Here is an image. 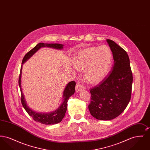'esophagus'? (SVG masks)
I'll list each match as a JSON object with an SVG mask.
<instances>
[{
  "label": "esophagus",
  "mask_w": 150,
  "mask_h": 150,
  "mask_svg": "<svg viewBox=\"0 0 150 150\" xmlns=\"http://www.w3.org/2000/svg\"><path fill=\"white\" fill-rule=\"evenodd\" d=\"M83 89H84V87L83 86H82L81 84H80L79 83H78L76 85V88H75V90L77 92H80L81 90H83Z\"/></svg>",
  "instance_id": "34e87169"
}]
</instances>
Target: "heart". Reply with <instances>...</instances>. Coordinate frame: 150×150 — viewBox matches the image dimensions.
<instances>
[{
    "label": "heart",
    "mask_w": 150,
    "mask_h": 150,
    "mask_svg": "<svg viewBox=\"0 0 150 150\" xmlns=\"http://www.w3.org/2000/svg\"><path fill=\"white\" fill-rule=\"evenodd\" d=\"M112 59V52L108 47H89L79 52L73 58V64L79 70H84V78L88 83L96 84L110 71Z\"/></svg>",
    "instance_id": "b5f03b06"
}]
</instances>
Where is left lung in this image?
<instances>
[{"instance_id":"left-lung-1","label":"left lung","mask_w":150,"mask_h":150,"mask_svg":"<svg viewBox=\"0 0 150 150\" xmlns=\"http://www.w3.org/2000/svg\"><path fill=\"white\" fill-rule=\"evenodd\" d=\"M112 52V71L100 84L91 89V114L100 120L114 119L124 111L131 98L133 75L126 51L114 41L107 39Z\"/></svg>"}]
</instances>
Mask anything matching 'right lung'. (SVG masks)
I'll return each mask as SVG.
<instances>
[{
    "label": "right lung",
    "mask_w": 150,
    "mask_h": 150,
    "mask_svg": "<svg viewBox=\"0 0 150 150\" xmlns=\"http://www.w3.org/2000/svg\"><path fill=\"white\" fill-rule=\"evenodd\" d=\"M42 47H49L56 50H61L64 48V45L61 44H48V43H40L38 44L34 48H33L28 53H27L23 57L22 64H23L29 58L32 57L36 52ZM22 65L21 67L20 74L19 76L18 83L21 93V103L22 106L28 114L33 117V119L37 122H40L45 125H53L60 122L64 117L65 113L67 108V101L69 98L75 93L76 83L74 81L69 82L64 88L63 93V100L61 105L55 111L48 113H42L34 111L31 109L27 105V102L25 98L23 93L22 92L21 88V75Z\"/></svg>",
    "instance_id": "add662e5"
}]
</instances>
